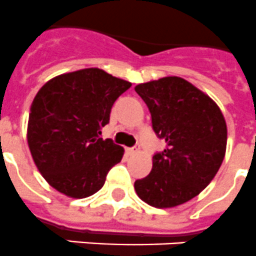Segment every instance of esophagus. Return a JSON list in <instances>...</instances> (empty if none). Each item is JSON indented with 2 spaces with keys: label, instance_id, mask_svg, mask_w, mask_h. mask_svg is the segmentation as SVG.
<instances>
[{
  "label": "esophagus",
  "instance_id": "esophagus-1",
  "mask_svg": "<svg viewBox=\"0 0 256 256\" xmlns=\"http://www.w3.org/2000/svg\"><path fill=\"white\" fill-rule=\"evenodd\" d=\"M138 149H140L138 146L128 148V149H126V153H128V154H136V153H138Z\"/></svg>",
  "mask_w": 256,
  "mask_h": 256
}]
</instances>
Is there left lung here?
I'll list each match as a JSON object with an SVG mask.
<instances>
[{
    "mask_svg": "<svg viewBox=\"0 0 256 256\" xmlns=\"http://www.w3.org/2000/svg\"><path fill=\"white\" fill-rule=\"evenodd\" d=\"M150 111L153 130L166 148L153 156L150 174L134 182L142 202L172 208L198 196L212 182L226 152V122L206 94L180 77L134 88Z\"/></svg>",
    "mask_w": 256,
    "mask_h": 256,
    "instance_id": "obj_1",
    "label": "left lung"
}]
</instances>
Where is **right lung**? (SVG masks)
<instances>
[{
	"instance_id": "1",
	"label": "right lung",
	"mask_w": 256,
	"mask_h": 256,
	"mask_svg": "<svg viewBox=\"0 0 256 256\" xmlns=\"http://www.w3.org/2000/svg\"><path fill=\"white\" fill-rule=\"evenodd\" d=\"M132 84L88 68L52 78L30 108L27 142L43 178L61 194L84 199L102 188L124 149L99 138L114 103Z\"/></svg>"
}]
</instances>
